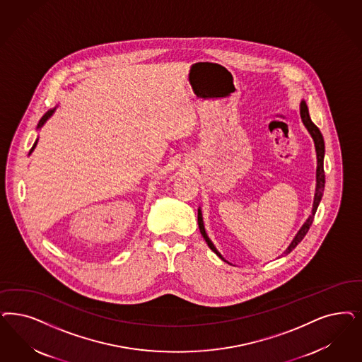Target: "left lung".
Returning <instances> with one entry per match:
<instances>
[{
  "label": "left lung",
  "mask_w": 362,
  "mask_h": 362,
  "mask_svg": "<svg viewBox=\"0 0 362 362\" xmlns=\"http://www.w3.org/2000/svg\"><path fill=\"white\" fill-rule=\"evenodd\" d=\"M300 117H302L303 124H305V127L308 128V131L310 132L313 140H314V144H315V151H317V162H318V164H317V188H315V195H314L312 215H310V216H309V219L305 222V225L300 227L298 234H297L296 238L293 239L291 245L287 247L286 251H285V254H288L291 250L296 249V246H297L299 242H300V240L305 238V235L308 234V231H309V228H310V226H312L313 221H314V215H315V211H317V209H318V204H320V202L322 199V195H324V137H322L321 131L318 129V127L313 123L312 119H310V115H309V110H308V105H306V103H305V101H302V103H300ZM198 225H199L200 234H202V237L204 238V240L207 242L209 247H210V249H211L212 251L218 255V257H221V258H222V255L216 251L215 246L212 245L211 240L209 239L207 234H206V231H204V226H203V219H202V212H200V210L198 211ZM222 259H223V258H222Z\"/></svg>",
  "instance_id": "obj_1"
}]
</instances>
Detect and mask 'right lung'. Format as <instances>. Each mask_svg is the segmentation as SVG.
<instances>
[{
	"label": "right lung",
	"mask_w": 362,
	"mask_h": 362,
	"mask_svg": "<svg viewBox=\"0 0 362 362\" xmlns=\"http://www.w3.org/2000/svg\"><path fill=\"white\" fill-rule=\"evenodd\" d=\"M52 113H53V110H52V111H49V112L47 113V115H44V116H42V119H41V120H40V123H38V127H41V125L44 124V123H45V120H47V119L49 117ZM35 146H36V144H35ZM35 146L32 147V150L35 148Z\"/></svg>",
	"instance_id": "add662e5"
}]
</instances>
